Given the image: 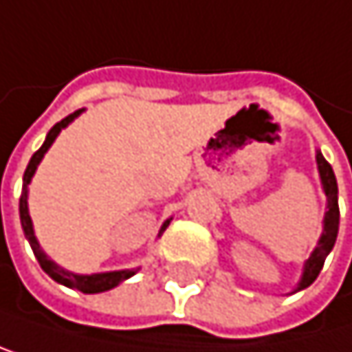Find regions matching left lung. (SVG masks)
I'll return each instance as SVG.
<instances>
[{
	"label": "left lung",
	"mask_w": 352,
	"mask_h": 352,
	"mask_svg": "<svg viewBox=\"0 0 352 352\" xmlns=\"http://www.w3.org/2000/svg\"><path fill=\"white\" fill-rule=\"evenodd\" d=\"M316 170H318V178H321V186L323 193L327 197V206H325V217H323V232L321 238H318L316 246L312 248L310 257L304 261V270L302 276L295 285V289L291 293H298L306 287H310L318 272L323 270V263L327 259V255L331 252L336 238H338V225H340V208H338V182H336V174L331 170V166L325 161V157L321 155V151H316Z\"/></svg>",
	"instance_id": "left-lung-1"
}]
</instances>
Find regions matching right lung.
I'll return each instance as SVG.
<instances>
[{"label":"right lung","mask_w":352,"mask_h":352,"mask_svg":"<svg viewBox=\"0 0 352 352\" xmlns=\"http://www.w3.org/2000/svg\"><path fill=\"white\" fill-rule=\"evenodd\" d=\"M85 112L82 110H76L74 114L65 116L63 120H59L57 125H54L48 133H46V140L44 144L40 146L38 153H34V157H31L29 166L25 170V176H23V193H21V199H19V212H21V227H23V234L27 238V242L31 244V250H34V255L38 259V263L42 265V270L48 274V276L59 283L63 287H69V289H76V291H82V293H104V291H110L114 287H118L123 280L131 278L133 274L140 270V267H129V270H114V272H97V274H76V272H69L61 265L54 263L46 252L42 250L38 238H36V232H34V221H31L29 217V206H27V197H29V184H31V178H34L40 161L44 159V155L48 153V148L52 146V142L57 140V135L61 133V129H65L69 123H74V118H78L80 114ZM172 219H168L166 223L161 225L159 229V236L166 232V227L170 225Z\"/></svg>","instance_id":"add662e5"}]
</instances>
